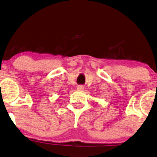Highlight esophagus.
<instances>
[{"label": "esophagus", "mask_w": 157, "mask_h": 157, "mask_svg": "<svg viewBox=\"0 0 157 157\" xmlns=\"http://www.w3.org/2000/svg\"><path fill=\"white\" fill-rule=\"evenodd\" d=\"M77 89H78V90H83L84 89V86H83V85H78V86H77Z\"/></svg>", "instance_id": "esophagus-1"}]
</instances>
